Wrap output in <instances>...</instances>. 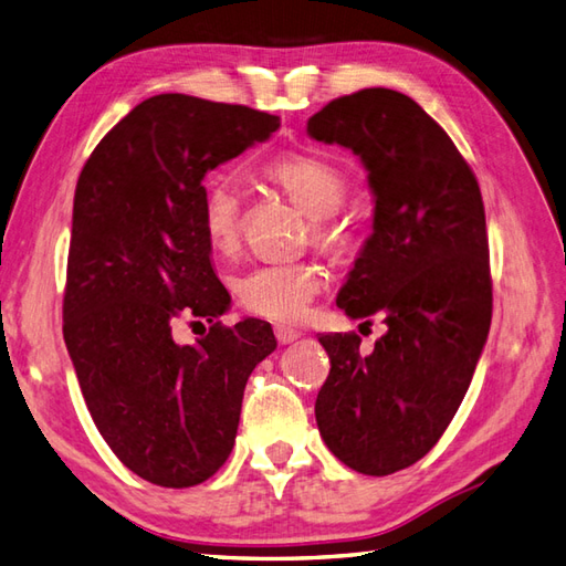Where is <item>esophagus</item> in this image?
<instances>
[{"label": "esophagus", "mask_w": 566, "mask_h": 566, "mask_svg": "<svg viewBox=\"0 0 566 566\" xmlns=\"http://www.w3.org/2000/svg\"><path fill=\"white\" fill-rule=\"evenodd\" d=\"M274 337H277L280 344H292L294 339L301 337V332H298V329H292V327L277 325V327H274Z\"/></svg>", "instance_id": "obj_1"}]
</instances>
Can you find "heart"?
<instances>
[{
  "instance_id": "heart-1",
  "label": "heart",
  "mask_w": 566,
  "mask_h": 566,
  "mask_svg": "<svg viewBox=\"0 0 566 566\" xmlns=\"http://www.w3.org/2000/svg\"><path fill=\"white\" fill-rule=\"evenodd\" d=\"M268 177L311 217V239L325 251L344 253L354 245V229L337 217L346 198L344 174L321 157L289 153L265 167ZM243 193L234 177L208 181L200 202V224L210 249L220 255L237 251L241 239ZM323 286L313 263H268L234 280L239 306L274 323H298Z\"/></svg>"
}]
</instances>
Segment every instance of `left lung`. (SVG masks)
<instances>
[{
    "label": "left lung",
    "instance_id": "obj_1",
    "mask_svg": "<svg viewBox=\"0 0 566 566\" xmlns=\"http://www.w3.org/2000/svg\"><path fill=\"white\" fill-rule=\"evenodd\" d=\"M308 136L360 157L373 234L337 306L387 325L368 356L360 337L323 335L329 375L315 421L329 452L389 475L438 444L471 385L492 317L485 208L475 174L444 128L409 95L366 88L332 99ZM364 323V325H366Z\"/></svg>",
    "mask_w": 566,
    "mask_h": 566
}]
</instances>
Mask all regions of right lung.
Wrapping results in <instances>:
<instances>
[{"instance_id": "obj_1", "label": "right lung", "mask_w": 566, "mask_h": 566, "mask_svg": "<svg viewBox=\"0 0 566 566\" xmlns=\"http://www.w3.org/2000/svg\"><path fill=\"white\" fill-rule=\"evenodd\" d=\"M280 117L181 93L143 99L97 143L74 196L64 342L93 421L143 481L191 488L237 440L243 389L277 346L265 321L220 323L229 292L202 234V179ZM211 323L196 345L172 323Z\"/></svg>"}]
</instances>
